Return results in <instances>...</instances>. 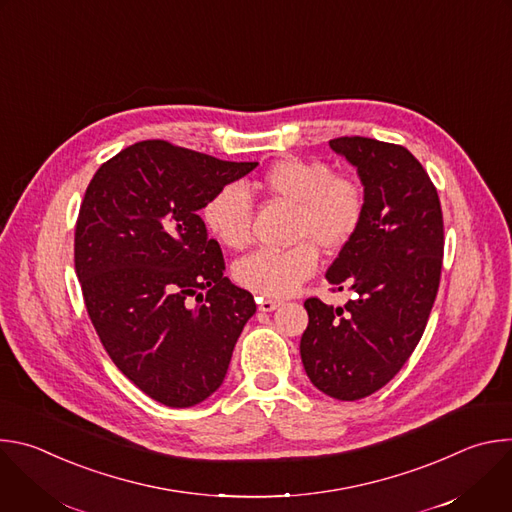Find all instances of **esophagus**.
<instances>
[{"label": "esophagus", "mask_w": 512, "mask_h": 512, "mask_svg": "<svg viewBox=\"0 0 512 512\" xmlns=\"http://www.w3.org/2000/svg\"><path fill=\"white\" fill-rule=\"evenodd\" d=\"M279 306H281L279 300H269V298L259 300V310H261V312H273V310H277Z\"/></svg>", "instance_id": "esophagus-1"}]
</instances>
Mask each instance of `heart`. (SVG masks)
I'll list each match as a JSON object with an SVG mask.
<instances>
[{
  "label": "heart",
  "mask_w": 512,
  "mask_h": 512,
  "mask_svg": "<svg viewBox=\"0 0 512 512\" xmlns=\"http://www.w3.org/2000/svg\"><path fill=\"white\" fill-rule=\"evenodd\" d=\"M257 186L294 206L291 249H261L235 265L241 287L261 298H285L314 275L318 249L338 251L358 231L364 198L358 184L338 176L324 162L287 158L269 166ZM202 221L210 235L229 249H243L251 239V198L239 184L216 190L202 208Z\"/></svg>",
  "instance_id": "obj_1"
}]
</instances>
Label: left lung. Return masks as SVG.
Returning <instances> with one entry per match:
<instances>
[{"instance_id": "left-lung-1", "label": "left lung", "mask_w": 512, "mask_h": 512, "mask_svg": "<svg viewBox=\"0 0 512 512\" xmlns=\"http://www.w3.org/2000/svg\"><path fill=\"white\" fill-rule=\"evenodd\" d=\"M330 148L364 186L362 223L326 271L354 300L344 308L306 300L300 354L314 387L356 401L385 387L423 336L440 287L444 218L433 182L403 145L354 135L330 139Z\"/></svg>"}]
</instances>
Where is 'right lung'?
Returning a JSON list of instances; mask_svg holds the SVG:
<instances>
[{"mask_svg": "<svg viewBox=\"0 0 512 512\" xmlns=\"http://www.w3.org/2000/svg\"><path fill=\"white\" fill-rule=\"evenodd\" d=\"M257 162H225L162 139L129 145L93 176L79 210L75 269L115 367L168 407L223 385L257 306L225 277L198 210Z\"/></svg>", "mask_w": 512, "mask_h": 512, "instance_id": "add662e5", "label": "right lung"}]
</instances>
